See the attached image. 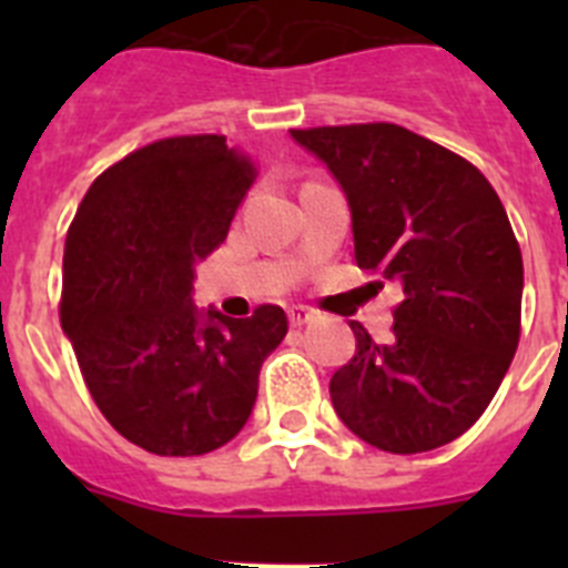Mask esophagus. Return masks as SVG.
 <instances>
[{
  "label": "esophagus",
  "mask_w": 568,
  "mask_h": 568,
  "mask_svg": "<svg viewBox=\"0 0 568 568\" xmlns=\"http://www.w3.org/2000/svg\"><path fill=\"white\" fill-rule=\"evenodd\" d=\"M287 315H290V324H293V327H304V324H310V321H313V310H307V307H290Z\"/></svg>",
  "instance_id": "1"
}]
</instances>
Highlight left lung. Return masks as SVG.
Masks as SVG:
<instances>
[{
	"mask_svg": "<svg viewBox=\"0 0 568 568\" xmlns=\"http://www.w3.org/2000/svg\"><path fill=\"white\" fill-rule=\"evenodd\" d=\"M290 133L344 187L358 267L404 287L389 341L349 321L358 344L329 381L335 413L384 453L460 438L520 341L524 258L498 193L464 155L400 124Z\"/></svg>",
	"mask_w": 568,
	"mask_h": 568,
	"instance_id": "obj_1",
	"label": "left lung"
}]
</instances>
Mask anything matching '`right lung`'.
Segmentation results:
<instances>
[{
    "instance_id": "add662e5",
    "label": "right lung",
    "mask_w": 568,
    "mask_h": 568,
    "mask_svg": "<svg viewBox=\"0 0 568 568\" xmlns=\"http://www.w3.org/2000/svg\"><path fill=\"white\" fill-rule=\"evenodd\" d=\"M255 175L224 135L159 139L104 170L70 222L59 318L104 418L153 455L233 440L287 335L275 304L227 318L190 298L195 264L227 239Z\"/></svg>"
}]
</instances>
